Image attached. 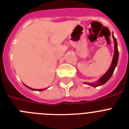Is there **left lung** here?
Listing matches in <instances>:
<instances>
[{"instance_id":"obj_1","label":"left lung","mask_w":129,"mask_h":129,"mask_svg":"<svg viewBox=\"0 0 129 129\" xmlns=\"http://www.w3.org/2000/svg\"><path fill=\"white\" fill-rule=\"evenodd\" d=\"M112 38H113L114 43V54L113 59H112V64L110 68H109V70H107V72L103 76H101L99 79L98 81H97L95 83H86V82H85V84H88L90 86H94V87L101 86V85H104L105 83H107L110 79L112 74H113L115 68H116V67L117 66V64H118V58H119V52H118V43H117L116 39L114 37V35H112Z\"/></svg>"}]
</instances>
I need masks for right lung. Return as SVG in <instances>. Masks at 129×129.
Wrapping results in <instances>:
<instances>
[{
    "label": "right lung",
    "mask_w": 129,
    "mask_h": 129,
    "mask_svg": "<svg viewBox=\"0 0 129 129\" xmlns=\"http://www.w3.org/2000/svg\"><path fill=\"white\" fill-rule=\"evenodd\" d=\"M25 85V86H26V87H27V88H29V89H30V90H35V91H43V90H45V89H46V88H45V89H34V88H31L29 87V86H26V85Z\"/></svg>",
    "instance_id": "add662e5"
}]
</instances>
